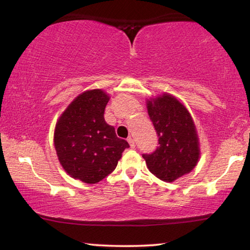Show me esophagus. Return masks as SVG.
I'll list each match as a JSON object with an SVG mask.
<instances>
[{
    "label": "esophagus",
    "instance_id": "1",
    "mask_svg": "<svg viewBox=\"0 0 250 250\" xmlns=\"http://www.w3.org/2000/svg\"><path fill=\"white\" fill-rule=\"evenodd\" d=\"M128 142H129L130 146L132 147V149H133V147L135 146V143H134V140H133V139H132V138H129V139H128Z\"/></svg>",
    "mask_w": 250,
    "mask_h": 250
}]
</instances>
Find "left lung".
<instances>
[{
  "label": "left lung",
  "mask_w": 250,
  "mask_h": 250,
  "mask_svg": "<svg viewBox=\"0 0 250 250\" xmlns=\"http://www.w3.org/2000/svg\"><path fill=\"white\" fill-rule=\"evenodd\" d=\"M147 113L159 138L152 153L142 154L152 174L173 182L191 172L200 158V147L192 117L171 95L147 101Z\"/></svg>",
  "instance_id": "8db88e82"
}]
</instances>
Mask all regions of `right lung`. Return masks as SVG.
<instances>
[{
    "label": "right lung",
    "mask_w": 250,
    "mask_h": 250,
    "mask_svg": "<svg viewBox=\"0 0 250 250\" xmlns=\"http://www.w3.org/2000/svg\"><path fill=\"white\" fill-rule=\"evenodd\" d=\"M109 97L94 89L79 95L56 125L55 149L68 174L87 184L98 183L115 170L128 142L104 121Z\"/></svg>",
    "instance_id": "obj_1"
}]
</instances>
